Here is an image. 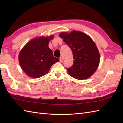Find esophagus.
I'll return each instance as SVG.
<instances>
[{"label":"esophagus","mask_w":123,"mask_h":123,"mask_svg":"<svg viewBox=\"0 0 123 123\" xmlns=\"http://www.w3.org/2000/svg\"><path fill=\"white\" fill-rule=\"evenodd\" d=\"M63 57H61L60 58V62H61V63H62V62H63Z\"/></svg>","instance_id":"34e87169"}]
</instances>
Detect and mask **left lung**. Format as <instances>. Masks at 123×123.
Here are the masks:
<instances>
[{"instance_id":"obj_1","label":"left lung","mask_w":123,"mask_h":123,"mask_svg":"<svg viewBox=\"0 0 123 123\" xmlns=\"http://www.w3.org/2000/svg\"><path fill=\"white\" fill-rule=\"evenodd\" d=\"M59 36L70 47L74 56V64L67 68L68 74L78 80L91 77L100 61V54L95 42L88 35L79 31L62 32Z\"/></svg>"}]
</instances>
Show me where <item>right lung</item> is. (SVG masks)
Instances as JSON below:
<instances>
[{"label": "right lung", "instance_id": "right-lung-1", "mask_svg": "<svg viewBox=\"0 0 123 123\" xmlns=\"http://www.w3.org/2000/svg\"><path fill=\"white\" fill-rule=\"evenodd\" d=\"M53 36L35 38L23 47L19 54L21 68L27 75L38 78L47 74L51 66L59 61L49 48V41Z\"/></svg>", "mask_w": 123, "mask_h": 123}]
</instances>
